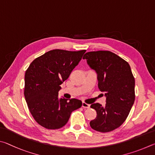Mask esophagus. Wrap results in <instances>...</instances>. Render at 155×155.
Returning <instances> with one entry per match:
<instances>
[{
  "label": "esophagus",
  "instance_id": "obj_1",
  "mask_svg": "<svg viewBox=\"0 0 155 155\" xmlns=\"http://www.w3.org/2000/svg\"><path fill=\"white\" fill-rule=\"evenodd\" d=\"M82 107H84V108H89V107H90V105L86 104V103H84V102H82Z\"/></svg>",
  "mask_w": 155,
  "mask_h": 155
}]
</instances>
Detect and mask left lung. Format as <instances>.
I'll use <instances>...</instances> for the list:
<instances>
[{"instance_id":"8db88e82","label":"left lung","mask_w":155,"mask_h":155,"mask_svg":"<svg viewBox=\"0 0 155 155\" xmlns=\"http://www.w3.org/2000/svg\"><path fill=\"white\" fill-rule=\"evenodd\" d=\"M96 72L98 87L106 97L105 106L96 103L91 107L97 112L90 122L92 129L110 132L120 127L128 116L135 101V79L129 63L110 51H90L84 55Z\"/></svg>"}]
</instances>
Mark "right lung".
<instances>
[{"label":"right lung","instance_id":"add662e5","mask_svg":"<svg viewBox=\"0 0 155 155\" xmlns=\"http://www.w3.org/2000/svg\"><path fill=\"white\" fill-rule=\"evenodd\" d=\"M85 52L57 49L38 57L29 65L24 77V97L30 112L41 126L61 128L73 111L82 106L79 99L59 98L58 91Z\"/></svg>","mask_w":155,"mask_h":155}]
</instances>
